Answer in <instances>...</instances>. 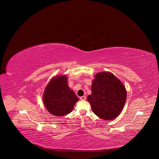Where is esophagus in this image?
I'll return each mask as SVG.
<instances>
[{
    "mask_svg": "<svg viewBox=\"0 0 159 159\" xmlns=\"http://www.w3.org/2000/svg\"><path fill=\"white\" fill-rule=\"evenodd\" d=\"M80 100H85L86 99V97L85 96H83L82 97H80Z\"/></svg>",
    "mask_w": 159,
    "mask_h": 159,
    "instance_id": "esophagus-1",
    "label": "esophagus"
}]
</instances>
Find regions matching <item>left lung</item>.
<instances>
[{
    "label": "left lung",
    "instance_id": "8db88e82",
    "mask_svg": "<svg viewBox=\"0 0 159 159\" xmlns=\"http://www.w3.org/2000/svg\"><path fill=\"white\" fill-rule=\"evenodd\" d=\"M92 94L87 99L94 114L104 120L116 118L122 111L126 91L122 82L110 72H101L93 81Z\"/></svg>",
    "mask_w": 159,
    "mask_h": 159
}]
</instances>
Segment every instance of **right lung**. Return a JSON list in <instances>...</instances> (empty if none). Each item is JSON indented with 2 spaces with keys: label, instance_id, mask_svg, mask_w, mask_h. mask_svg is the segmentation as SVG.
Instances as JSON below:
<instances>
[{
  "label": "right lung",
  "instance_id": "obj_1",
  "mask_svg": "<svg viewBox=\"0 0 159 159\" xmlns=\"http://www.w3.org/2000/svg\"><path fill=\"white\" fill-rule=\"evenodd\" d=\"M79 98L70 89L65 75L52 79L44 90V104L47 110L57 116L69 114Z\"/></svg>",
  "mask_w": 159,
  "mask_h": 159
}]
</instances>
